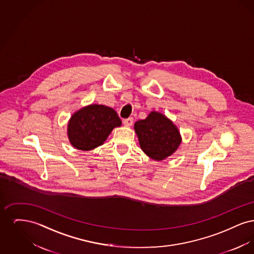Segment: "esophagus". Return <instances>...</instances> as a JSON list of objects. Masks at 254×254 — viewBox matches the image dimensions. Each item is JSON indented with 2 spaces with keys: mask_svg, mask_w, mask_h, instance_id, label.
I'll return each instance as SVG.
<instances>
[{
  "mask_svg": "<svg viewBox=\"0 0 254 254\" xmlns=\"http://www.w3.org/2000/svg\"><path fill=\"white\" fill-rule=\"evenodd\" d=\"M123 123L126 127H131L133 124V119L132 118H127V119H125Z\"/></svg>",
  "mask_w": 254,
  "mask_h": 254,
  "instance_id": "1",
  "label": "esophagus"
}]
</instances>
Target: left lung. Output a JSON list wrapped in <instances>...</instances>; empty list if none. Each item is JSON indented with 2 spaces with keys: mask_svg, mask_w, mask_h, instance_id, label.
I'll list each match as a JSON object with an SVG mask.
<instances>
[{
  "mask_svg": "<svg viewBox=\"0 0 254 254\" xmlns=\"http://www.w3.org/2000/svg\"><path fill=\"white\" fill-rule=\"evenodd\" d=\"M142 150L147 156L162 161L171 155L181 144L178 128L165 115L152 111L134 124Z\"/></svg>",
  "mask_w": 254,
  "mask_h": 254,
  "instance_id": "1",
  "label": "left lung"
}]
</instances>
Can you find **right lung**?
Returning <instances> with one entry per match:
<instances>
[{
  "mask_svg": "<svg viewBox=\"0 0 254 254\" xmlns=\"http://www.w3.org/2000/svg\"><path fill=\"white\" fill-rule=\"evenodd\" d=\"M121 125V119L114 109L90 105L73 114L68 123L67 135L74 147L90 150L103 145L112 129Z\"/></svg>",
  "mask_w": 254,
  "mask_h": 254,
  "instance_id": "obj_1",
  "label": "right lung"
}]
</instances>
